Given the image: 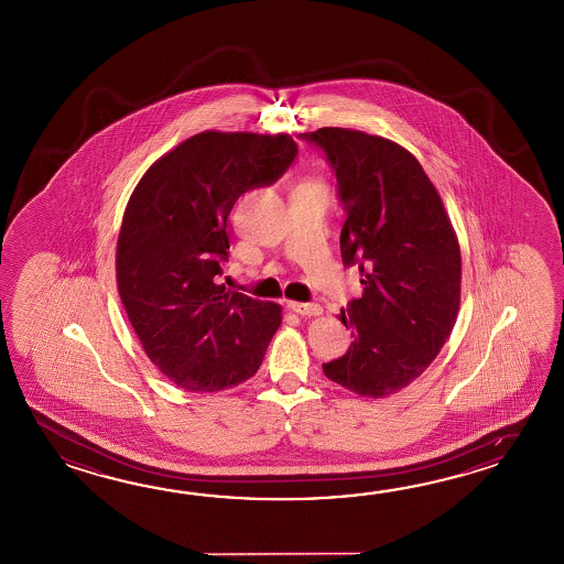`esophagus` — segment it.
Returning a JSON list of instances; mask_svg holds the SVG:
<instances>
[{
	"mask_svg": "<svg viewBox=\"0 0 564 564\" xmlns=\"http://www.w3.org/2000/svg\"><path fill=\"white\" fill-rule=\"evenodd\" d=\"M288 308L296 312L300 316H321L323 314L321 304H308V302H288Z\"/></svg>",
	"mask_w": 564,
	"mask_h": 564,
	"instance_id": "1",
	"label": "esophagus"
}]
</instances>
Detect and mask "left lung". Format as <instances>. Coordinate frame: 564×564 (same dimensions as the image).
Here are the masks:
<instances>
[{
  "instance_id": "obj_1",
  "label": "left lung",
  "mask_w": 564,
  "mask_h": 564,
  "mask_svg": "<svg viewBox=\"0 0 564 564\" xmlns=\"http://www.w3.org/2000/svg\"><path fill=\"white\" fill-rule=\"evenodd\" d=\"M323 149L347 221L343 264L359 265L362 296L340 321L352 343L324 362L330 381L384 397L415 381L456 324L459 243L440 193L408 149L367 132L324 127L300 134Z\"/></svg>"
}]
</instances>
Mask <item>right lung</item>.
I'll list each match as a JSON object with an SVG mask.
<instances>
[{
    "label": "right lung",
    "mask_w": 564,
    "mask_h": 564,
    "mask_svg": "<svg viewBox=\"0 0 564 564\" xmlns=\"http://www.w3.org/2000/svg\"><path fill=\"white\" fill-rule=\"evenodd\" d=\"M299 155L290 134L205 131L134 187L117 243L122 306L147 357L173 383L214 393L256 375L280 326L274 302L216 284L241 193L276 183Z\"/></svg>",
    "instance_id": "1"
}]
</instances>
